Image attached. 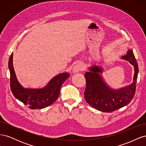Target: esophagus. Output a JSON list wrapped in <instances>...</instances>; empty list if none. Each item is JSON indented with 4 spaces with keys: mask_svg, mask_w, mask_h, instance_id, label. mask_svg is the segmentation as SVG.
<instances>
[{
    "mask_svg": "<svg viewBox=\"0 0 146 146\" xmlns=\"http://www.w3.org/2000/svg\"><path fill=\"white\" fill-rule=\"evenodd\" d=\"M83 69H84L83 65L81 63H78L72 69V72L73 73L79 72L80 71H81V70H83Z\"/></svg>",
    "mask_w": 146,
    "mask_h": 146,
    "instance_id": "esophagus-1",
    "label": "esophagus"
}]
</instances>
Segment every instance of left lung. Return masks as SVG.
I'll list each match as a JSON object with an SVG mask.
<instances>
[{
    "instance_id": "8db88e82",
    "label": "left lung",
    "mask_w": 146,
    "mask_h": 146,
    "mask_svg": "<svg viewBox=\"0 0 146 146\" xmlns=\"http://www.w3.org/2000/svg\"><path fill=\"white\" fill-rule=\"evenodd\" d=\"M121 58L133 66V83L119 89H113L105 82L102 77L104 69L98 65L89 68L85 77L86 81L84 94L86 102L99 111L110 113L129 104L135 94L138 74V66L133 52L129 49L127 54Z\"/></svg>"
}]
</instances>
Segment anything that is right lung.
Here are the masks:
<instances>
[{
	"mask_svg": "<svg viewBox=\"0 0 146 146\" xmlns=\"http://www.w3.org/2000/svg\"><path fill=\"white\" fill-rule=\"evenodd\" d=\"M12 53L8 61L10 72V87L12 93L19 101L31 109H42L52 105L58 98L61 85L69 77L68 72L61 73L53 77L42 88H25L18 82L13 68Z\"/></svg>",
	"mask_w": 146,
	"mask_h": 146,
	"instance_id": "add662e5",
	"label": "right lung"
}]
</instances>
